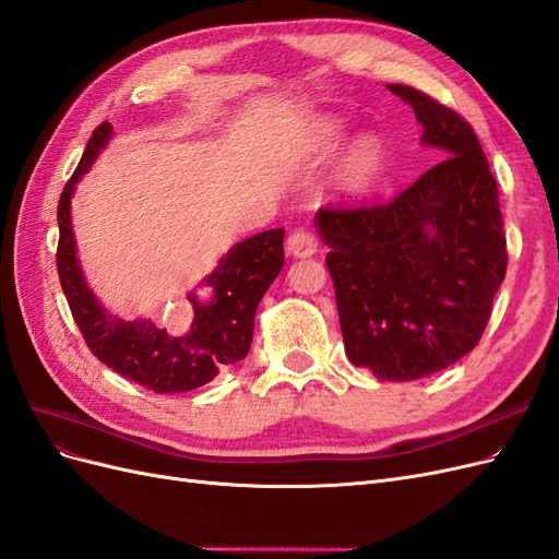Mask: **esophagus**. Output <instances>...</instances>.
I'll return each mask as SVG.
<instances>
[{
	"label": "esophagus",
	"mask_w": 559,
	"mask_h": 559,
	"mask_svg": "<svg viewBox=\"0 0 559 559\" xmlns=\"http://www.w3.org/2000/svg\"><path fill=\"white\" fill-rule=\"evenodd\" d=\"M286 247H289L292 257L308 259L317 251V240H314V235L308 233L306 228H298L292 233V238H289V242H286Z\"/></svg>",
	"instance_id": "1"
}]
</instances>
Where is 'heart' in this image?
<instances>
[{
  "label": "heart",
  "instance_id": "b5f03b06",
  "mask_svg": "<svg viewBox=\"0 0 559 559\" xmlns=\"http://www.w3.org/2000/svg\"><path fill=\"white\" fill-rule=\"evenodd\" d=\"M345 140V123L337 118H324L306 134V154L312 158H329ZM386 167L384 142L373 132H361L354 138L335 167L333 191L337 198L357 202L376 191Z\"/></svg>",
  "mask_w": 559,
  "mask_h": 559
}]
</instances>
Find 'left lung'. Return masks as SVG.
<instances>
[{"instance_id":"obj_1","label":"left lung","mask_w":559,"mask_h":559,"mask_svg":"<svg viewBox=\"0 0 559 559\" xmlns=\"http://www.w3.org/2000/svg\"><path fill=\"white\" fill-rule=\"evenodd\" d=\"M433 165L389 205L319 210L347 359L380 380L438 373L478 345L506 277L499 191L476 132L411 86H386Z\"/></svg>"}]
</instances>
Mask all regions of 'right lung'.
Here are the masks:
<instances>
[{
  "label": "right lung",
  "instance_id": "right-lung-1",
  "mask_svg": "<svg viewBox=\"0 0 559 559\" xmlns=\"http://www.w3.org/2000/svg\"><path fill=\"white\" fill-rule=\"evenodd\" d=\"M109 140L111 126L103 123L93 132L76 173L67 181L58 202V275L62 292L76 326L99 361L156 394L191 392L212 382L224 366L247 357L259 302L284 265V228L251 235L218 259L212 275L186 296L193 310L186 333L173 335L146 317L126 321L111 314L83 275L72 228L76 183L91 170ZM202 285L211 289L207 299L197 296Z\"/></svg>",
  "mask_w": 559,
  "mask_h": 559
}]
</instances>
